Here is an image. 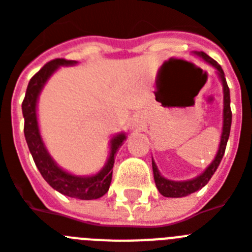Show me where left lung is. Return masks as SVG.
Wrapping results in <instances>:
<instances>
[{
	"mask_svg": "<svg viewBox=\"0 0 252 252\" xmlns=\"http://www.w3.org/2000/svg\"><path fill=\"white\" fill-rule=\"evenodd\" d=\"M194 55H197L198 58H201L202 60L206 61L209 65L214 67L217 70L218 77L220 79L221 86H223V128H221V136H220V143H219V149H218L217 155H215L214 160L211 161L210 165L205 169L204 172L200 175H197L196 178L187 179V181H172L165 177H162L161 173L158 172V166H156L154 158H152V170H154V179H155V185L158 187V192L165 196V197H185L188 194L193 193V192L201 189L204 186L208 185V182L213 177L215 170L218 169L219 164H220L221 158H223L224 152H225V147H227L228 138H229L230 133V124H232V111H230V94L229 88H228L227 80L224 77V71L221 66L218 64L217 61L213 60L210 56L200 51H194Z\"/></svg>",
	"mask_w": 252,
	"mask_h": 252,
	"instance_id": "obj_1",
	"label": "left lung"
}]
</instances>
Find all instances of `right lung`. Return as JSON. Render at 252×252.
I'll use <instances>...</instances> for the list:
<instances>
[{"instance_id": "right-lung-1", "label": "right lung", "mask_w": 252, "mask_h": 252, "mask_svg": "<svg viewBox=\"0 0 252 252\" xmlns=\"http://www.w3.org/2000/svg\"><path fill=\"white\" fill-rule=\"evenodd\" d=\"M75 64H77L75 60L56 59L47 63L32 78L22 105L23 116H24V136L35 166L51 187L69 197L79 198V200H96L102 197L109 191L113 178V166L115 162L116 152L126 139V133H118L110 139L109 158L100 172L94 175H75L60 168L54 158H51L50 152L42 139L39 126H38V97L41 94L44 84L47 83L51 75L60 66Z\"/></svg>"}]
</instances>
